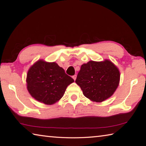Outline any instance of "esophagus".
Here are the masks:
<instances>
[{
  "label": "esophagus",
  "mask_w": 146,
  "mask_h": 146,
  "mask_svg": "<svg viewBox=\"0 0 146 146\" xmlns=\"http://www.w3.org/2000/svg\"><path fill=\"white\" fill-rule=\"evenodd\" d=\"M72 78H73V79H74V80H76V78H77V76H76V75L73 76H72Z\"/></svg>",
  "instance_id": "obj_1"
}]
</instances>
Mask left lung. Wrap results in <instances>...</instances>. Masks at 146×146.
<instances>
[{"mask_svg":"<svg viewBox=\"0 0 146 146\" xmlns=\"http://www.w3.org/2000/svg\"><path fill=\"white\" fill-rule=\"evenodd\" d=\"M119 80V71L111 61L91 60L82 65L76 82L81 88L84 96L92 101L100 102L114 94Z\"/></svg>","mask_w":146,"mask_h":146,"instance_id":"left-lung-1","label":"left lung"}]
</instances>
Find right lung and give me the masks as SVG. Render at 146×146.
<instances>
[{
    "label": "right lung",
    "mask_w": 146,
    "mask_h": 146,
    "mask_svg": "<svg viewBox=\"0 0 146 146\" xmlns=\"http://www.w3.org/2000/svg\"><path fill=\"white\" fill-rule=\"evenodd\" d=\"M26 81L28 91L35 99L51 105L62 98L74 80L56 62L38 60L29 69Z\"/></svg>",
    "instance_id": "1"
}]
</instances>
